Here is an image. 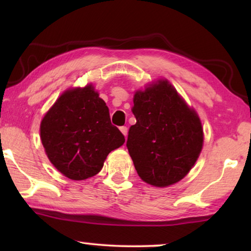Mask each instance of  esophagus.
I'll return each mask as SVG.
<instances>
[{
  "label": "esophagus",
  "mask_w": 251,
  "mask_h": 251,
  "mask_svg": "<svg viewBox=\"0 0 251 251\" xmlns=\"http://www.w3.org/2000/svg\"><path fill=\"white\" fill-rule=\"evenodd\" d=\"M120 129L122 131V134L126 137V135H127V127L126 126H122V127H120Z\"/></svg>",
  "instance_id": "esophagus-1"
}]
</instances>
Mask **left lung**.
Masks as SVG:
<instances>
[{"mask_svg":"<svg viewBox=\"0 0 251 251\" xmlns=\"http://www.w3.org/2000/svg\"><path fill=\"white\" fill-rule=\"evenodd\" d=\"M127 150L142 179L167 187L181 180L201 154L203 133L195 109L167 79H158L134 95Z\"/></svg>","mask_w":251,"mask_h":251,"instance_id":"left-lung-1","label":"left lung"}]
</instances>
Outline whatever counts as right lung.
<instances>
[{"label": "right lung", "mask_w": 251, "mask_h": 251, "mask_svg": "<svg viewBox=\"0 0 251 251\" xmlns=\"http://www.w3.org/2000/svg\"><path fill=\"white\" fill-rule=\"evenodd\" d=\"M40 131L50 163L73 180L95 176L109 152L125 143L92 84L63 93L45 114Z\"/></svg>", "instance_id": "add662e5"}]
</instances>
